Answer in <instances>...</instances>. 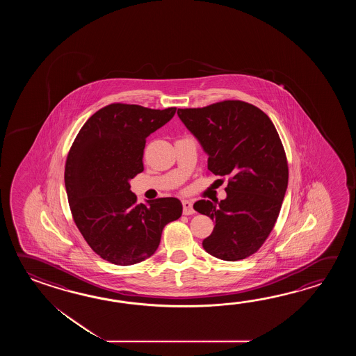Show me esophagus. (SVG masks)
Masks as SVG:
<instances>
[{"label":"esophagus","instance_id":"1","mask_svg":"<svg viewBox=\"0 0 356 356\" xmlns=\"http://www.w3.org/2000/svg\"><path fill=\"white\" fill-rule=\"evenodd\" d=\"M181 204H183V213L184 215H191V213H193L195 210H193V204L188 200H183L181 201Z\"/></svg>","mask_w":356,"mask_h":356}]
</instances>
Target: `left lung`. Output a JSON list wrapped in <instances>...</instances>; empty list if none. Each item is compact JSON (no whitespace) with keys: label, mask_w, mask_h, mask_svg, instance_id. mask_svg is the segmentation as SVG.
Instances as JSON below:
<instances>
[{"label":"left lung","mask_w":356,"mask_h":356,"mask_svg":"<svg viewBox=\"0 0 356 356\" xmlns=\"http://www.w3.org/2000/svg\"><path fill=\"white\" fill-rule=\"evenodd\" d=\"M177 113L209 155L207 169L230 177L225 200L193 204L215 221L204 250L224 261L250 257L275 227L288 188V160L277 131L267 114L242 100Z\"/></svg>","instance_id":"1"}]
</instances>
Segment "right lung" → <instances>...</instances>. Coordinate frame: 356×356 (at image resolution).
Instances as JSON below:
<instances>
[{
  "label": "right lung",
  "instance_id": "right-lung-1",
  "mask_svg": "<svg viewBox=\"0 0 356 356\" xmlns=\"http://www.w3.org/2000/svg\"><path fill=\"white\" fill-rule=\"evenodd\" d=\"M175 111L109 104L91 115L70 149L65 186L72 218L91 250L111 264L135 265L152 257L164 227L181 218L178 198L137 204L129 186L144 170L146 137Z\"/></svg>",
  "mask_w": 356,
  "mask_h": 356
}]
</instances>
